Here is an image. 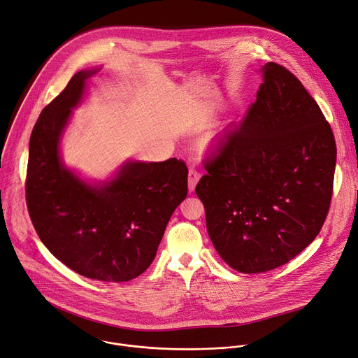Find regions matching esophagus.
I'll return each instance as SVG.
<instances>
[{"instance_id":"obj_1","label":"esophagus","mask_w":358,"mask_h":358,"mask_svg":"<svg viewBox=\"0 0 358 358\" xmlns=\"http://www.w3.org/2000/svg\"><path fill=\"white\" fill-rule=\"evenodd\" d=\"M199 177H201L199 173L194 167H191L189 171H188V189L189 191H194L196 182L199 181Z\"/></svg>"}]
</instances>
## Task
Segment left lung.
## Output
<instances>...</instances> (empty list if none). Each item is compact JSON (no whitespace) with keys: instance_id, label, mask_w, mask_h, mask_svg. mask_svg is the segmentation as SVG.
<instances>
[{"instance_id":"obj_1","label":"left lung","mask_w":358,"mask_h":358,"mask_svg":"<svg viewBox=\"0 0 358 358\" xmlns=\"http://www.w3.org/2000/svg\"><path fill=\"white\" fill-rule=\"evenodd\" d=\"M246 117L227 130L195 187L220 257L241 273L279 268L320 232L333 194L336 141L316 100L268 62Z\"/></svg>"}]
</instances>
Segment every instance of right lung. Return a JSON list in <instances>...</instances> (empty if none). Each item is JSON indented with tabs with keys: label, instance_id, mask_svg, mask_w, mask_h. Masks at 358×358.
<instances>
[{
	"label": "right lung",
	"instance_id": "1",
	"mask_svg": "<svg viewBox=\"0 0 358 358\" xmlns=\"http://www.w3.org/2000/svg\"><path fill=\"white\" fill-rule=\"evenodd\" d=\"M97 69L80 71L42 110L31 140L27 206L42 243L69 269L129 282L155 259L166 227L188 192L182 160L127 162L109 181L86 182L61 160L62 133Z\"/></svg>",
	"mask_w": 358,
	"mask_h": 358
}]
</instances>
